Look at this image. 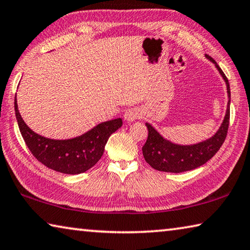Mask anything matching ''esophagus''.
<instances>
[{
    "label": "esophagus",
    "instance_id": "obj_1",
    "mask_svg": "<svg viewBox=\"0 0 250 250\" xmlns=\"http://www.w3.org/2000/svg\"><path fill=\"white\" fill-rule=\"evenodd\" d=\"M141 117H142V112L139 109H135V108L126 110L125 113V120L129 121V122L134 121L137 119H140Z\"/></svg>",
    "mask_w": 250,
    "mask_h": 250
}]
</instances>
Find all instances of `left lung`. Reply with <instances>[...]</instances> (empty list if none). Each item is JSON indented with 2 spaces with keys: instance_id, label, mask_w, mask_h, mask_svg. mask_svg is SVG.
<instances>
[{
  "instance_id": "left-lung-1",
  "label": "left lung",
  "mask_w": 250,
  "mask_h": 250,
  "mask_svg": "<svg viewBox=\"0 0 250 250\" xmlns=\"http://www.w3.org/2000/svg\"><path fill=\"white\" fill-rule=\"evenodd\" d=\"M205 56L216 66L219 74L222 75L223 79L226 83L228 103L223 124L219 126L217 132L211 138L189 146L175 145V143L164 139L150 124H146L149 134H147L146 145L142 147V153L145 156V160L155 170L171 173H181L194 170V168L203 166L213 158L225 141L228 125H229V83H228V79L225 74L223 73L221 67L217 65V62L208 55H205Z\"/></svg>"
}]
</instances>
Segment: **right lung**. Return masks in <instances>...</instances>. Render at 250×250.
Listing matches in <instances>:
<instances>
[{"label": "right lung", "instance_id": "1", "mask_svg": "<svg viewBox=\"0 0 250 250\" xmlns=\"http://www.w3.org/2000/svg\"><path fill=\"white\" fill-rule=\"evenodd\" d=\"M14 108L21 134L32 154L45 167L64 174H79L94 167L103 156L110 135L122 125V119L118 118L99 124L74 139L54 140L28 128L20 115L16 95Z\"/></svg>", "mask_w": 250, "mask_h": 250}]
</instances>
